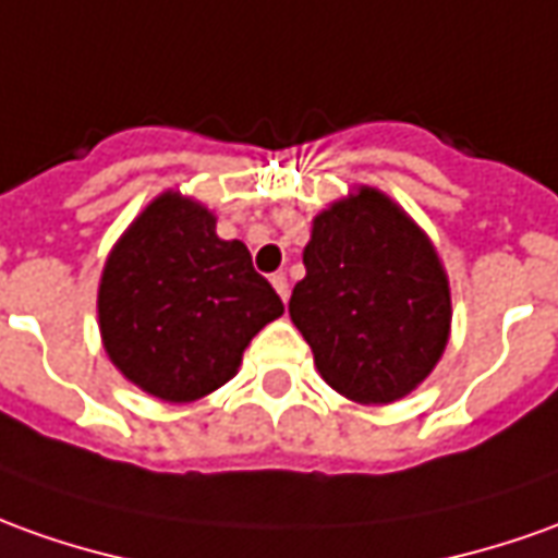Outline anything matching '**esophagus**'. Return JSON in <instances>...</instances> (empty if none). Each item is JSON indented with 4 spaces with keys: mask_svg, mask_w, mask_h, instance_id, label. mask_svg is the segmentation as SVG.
Listing matches in <instances>:
<instances>
[{
    "mask_svg": "<svg viewBox=\"0 0 558 558\" xmlns=\"http://www.w3.org/2000/svg\"><path fill=\"white\" fill-rule=\"evenodd\" d=\"M270 282H272V288L279 291V298H282V301H288V294H291V288H288V279H286V276H282V272H276V276H270Z\"/></svg>",
    "mask_w": 558,
    "mask_h": 558,
    "instance_id": "esophagus-1",
    "label": "esophagus"
}]
</instances>
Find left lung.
I'll list each match as a JSON object with an SVG mask.
<instances>
[{"label": "left lung", "mask_w": 558, "mask_h": 558, "mask_svg": "<svg viewBox=\"0 0 558 558\" xmlns=\"http://www.w3.org/2000/svg\"><path fill=\"white\" fill-rule=\"evenodd\" d=\"M288 313L330 389L389 403L432 374L449 337V286L428 236L374 187L313 221Z\"/></svg>", "instance_id": "obj_1"}]
</instances>
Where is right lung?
Here are the masks:
<instances>
[{"label": "right lung", "mask_w": 558, "mask_h": 558, "mask_svg": "<svg viewBox=\"0 0 558 558\" xmlns=\"http://www.w3.org/2000/svg\"><path fill=\"white\" fill-rule=\"evenodd\" d=\"M286 306L240 240H218L194 199L157 197L130 225L99 282L109 359L160 401H197L236 374L242 349Z\"/></svg>", "instance_id": "add662e5"}]
</instances>
